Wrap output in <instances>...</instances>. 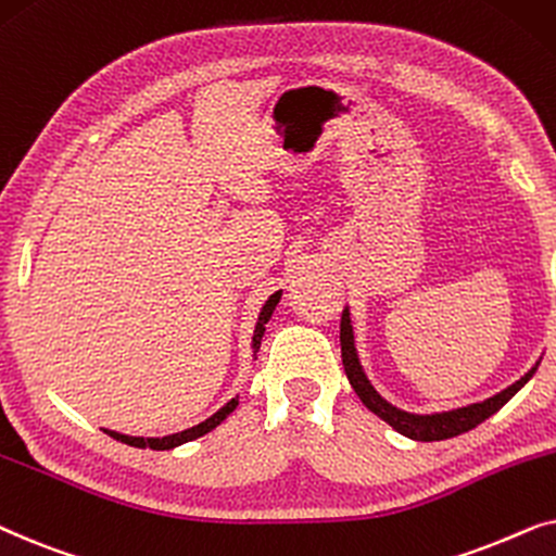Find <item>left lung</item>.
<instances>
[{
	"label": "left lung",
	"mask_w": 556,
	"mask_h": 556,
	"mask_svg": "<svg viewBox=\"0 0 556 556\" xmlns=\"http://www.w3.org/2000/svg\"><path fill=\"white\" fill-rule=\"evenodd\" d=\"M340 355H343V368H345L348 381H351L355 394L361 396V402H364L374 414H379L383 421H389L396 432H402L412 440H421V442L447 440V438H455V434L468 432V429H472V427H478L480 421H485L491 414L498 412L501 406L506 404L508 399L514 396L516 391H519L536 371V368H531L523 379L510 383V387L503 389L501 394L485 399V402H480V404H470V406H463V409L442 412V414H425V417H421V414L402 412V409H396V406H391L389 402H383V399L374 391L371 383H368V379L358 366V358H355L353 330H351V317H348V309H343V317H340Z\"/></svg>",
	"instance_id": "1"
}]
</instances>
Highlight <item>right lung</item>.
Returning a JSON list of instances; mask_svg holds the SVG:
<instances>
[{"label": "right lung", "mask_w": 556, "mask_h": 556, "mask_svg": "<svg viewBox=\"0 0 556 556\" xmlns=\"http://www.w3.org/2000/svg\"><path fill=\"white\" fill-rule=\"evenodd\" d=\"M279 298H282V292H274L269 300H266V305L262 309V315H258V325H256V332H254V348L258 351V345H262V336H264V328L266 323H269V317L274 313V307H277ZM236 404H239V396L231 399L224 409H218L216 414H213L211 419L201 421V425L185 429V432H177V434H167V438H127V434H118V432H111V429H103V432L109 434V438H114L118 442H124V445H131V447H150V450H173L177 445H182V442H190V440H198L203 438L205 432H211L213 427H218L220 421H224L228 414H231L236 409Z\"/></svg>", "instance_id": "add662e5"}]
</instances>
